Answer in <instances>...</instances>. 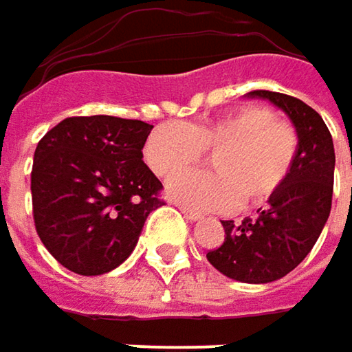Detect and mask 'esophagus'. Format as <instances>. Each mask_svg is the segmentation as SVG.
<instances>
[{
    "mask_svg": "<svg viewBox=\"0 0 352 352\" xmlns=\"http://www.w3.org/2000/svg\"><path fill=\"white\" fill-rule=\"evenodd\" d=\"M181 209V213L185 215V219H189V221H201V219L205 217L203 213H197L193 209H187V207H179Z\"/></svg>",
    "mask_w": 352,
    "mask_h": 352,
    "instance_id": "34e87169",
    "label": "esophagus"
}]
</instances>
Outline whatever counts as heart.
<instances>
[{
    "label": "heart",
    "mask_w": 352,
    "mask_h": 352,
    "mask_svg": "<svg viewBox=\"0 0 352 352\" xmlns=\"http://www.w3.org/2000/svg\"><path fill=\"white\" fill-rule=\"evenodd\" d=\"M299 149L295 129L277 121L267 107L245 105L199 123L159 125L145 141L147 165L163 179H173L211 155L215 173H193L169 183L177 203L225 211L241 199L243 207L267 203L287 181Z\"/></svg>",
    "instance_id": "heart-1"
}]
</instances>
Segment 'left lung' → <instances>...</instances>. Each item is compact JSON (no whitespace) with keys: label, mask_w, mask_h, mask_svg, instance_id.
<instances>
[{"label":"left lung","mask_w":352,"mask_h":352,"mask_svg":"<svg viewBox=\"0 0 352 352\" xmlns=\"http://www.w3.org/2000/svg\"><path fill=\"white\" fill-rule=\"evenodd\" d=\"M289 117L299 139L291 173L267 209L239 225L221 221L225 243L209 251V263L229 279L263 285L283 279L315 247L331 213L335 147L322 117L297 97L275 91H251Z\"/></svg>","instance_id":"8db88e82"}]
</instances>
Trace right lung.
Instances as JSON below:
<instances>
[{"label": "right lung", "mask_w": 352, "mask_h": 352, "mask_svg": "<svg viewBox=\"0 0 352 352\" xmlns=\"http://www.w3.org/2000/svg\"><path fill=\"white\" fill-rule=\"evenodd\" d=\"M153 125L111 115L67 117L33 155L35 229L65 269L95 277L133 253L161 181L143 163Z\"/></svg>", "instance_id": "obj_1"}]
</instances>
